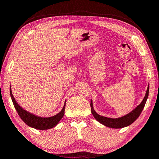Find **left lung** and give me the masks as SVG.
Wrapping results in <instances>:
<instances>
[{
    "mask_svg": "<svg viewBox=\"0 0 159 159\" xmlns=\"http://www.w3.org/2000/svg\"><path fill=\"white\" fill-rule=\"evenodd\" d=\"M149 94V85L148 86L147 91H146L145 97L143 99V101L141 102V103L139 105L135 107V108L129 113L126 114L125 116H123L121 117H118L116 118H108L105 117V116H101L97 113L94 111V107H93V102L92 100L91 99V110H92V113L94 116V117L96 118L97 121H99L100 124H103V125L107 126V127L112 128V129H120L126 127V126H129L130 124H132L133 122H134L135 120L137 119V118L139 117L140 115L141 112L143 111V110L145 107V105L147 101L148 97Z\"/></svg>",
    "mask_w": 159,
    "mask_h": 159,
    "instance_id": "obj_1",
    "label": "left lung"
}]
</instances>
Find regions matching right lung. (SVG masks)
<instances>
[{
    "mask_svg": "<svg viewBox=\"0 0 159 159\" xmlns=\"http://www.w3.org/2000/svg\"><path fill=\"white\" fill-rule=\"evenodd\" d=\"M10 95L11 100L13 102L14 106L15 107L16 111L18 113L21 119H22L27 126H30L32 128L36 129L39 130L49 129L54 127V126L60 122V120L62 119L63 116H64L65 114V102H66V101L65 102L64 106H63L62 109L61 110L60 113L56 114L55 116H52V117H41V116L34 115V114L25 111V109H23L22 107L16 102L15 98H14L13 94H12L11 86Z\"/></svg>",
    "mask_w": 159,
    "mask_h": 159,
    "instance_id": "obj_1",
    "label": "right lung"
}]
</instances>
